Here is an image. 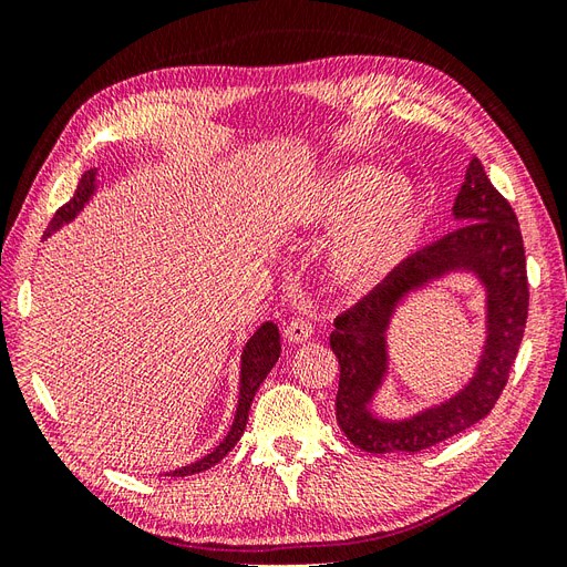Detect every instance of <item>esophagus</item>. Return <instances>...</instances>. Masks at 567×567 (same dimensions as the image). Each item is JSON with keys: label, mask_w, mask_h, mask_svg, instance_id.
<instances>
[{"label": "esophagus", "mask_w": 567, "mask_h": 567, "mask_svg": "<svg viewBox=\"0 0 567 567\" xmlns=\"http://www.w3.org/2000/svg\"><path fill=\"white\" fill-rule=\"evenodd\" d=\"M312 331H315V326H312L310 319L296 317L293 321H288L284 336H286L288 342H296V346H300V342H307L312 338Z\"/></svg>", "instance_id": "obj_1"}]
</instances>
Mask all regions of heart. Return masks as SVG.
I'll return each instance as SVG.
<instances>
[{
	"instance_id": "1",
	"label": "heart",
	"mask_w": 567,
	"mask_h": 567,
	"mask_svg": "<svg viewBox=\"0 0 567 567\" xmlns=\"http://www.w3.org/2000/svg\"><path fill=\"white\" fill-rule=\"evenodd\" d=\"M346 216L331 246V274L342 286L367 288L414 246L423 221L421 192L404 175L385 177L373 165H348L307 188L288 213L298 229H331Z\"/></svg>"
}]
</instances>
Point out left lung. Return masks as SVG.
<instances>
[{
    "label": "left lung",
    "mask_w": 567,
    "mask_h": 567,
    "mask_svg": "<svg viewBox=\"0 0 567 567\" xmlns=\"http://www.w3.org/2000/svg\"><path fill=\"white\" fill-rule=\"evenodd\" d=\"M452 217L456 229L394 267L383 284L336 319L331 350L340 364L336 419L362 452L414 454L485 419L508 381L527 321V269L520 225L473 158ZM450 276H471L486 293V342L472 379L454 395L406 417H381L372 404L389 374L386 331L403 300Z\"/></svg>",
    "instance_id": "obj_1"
}]
</instances>
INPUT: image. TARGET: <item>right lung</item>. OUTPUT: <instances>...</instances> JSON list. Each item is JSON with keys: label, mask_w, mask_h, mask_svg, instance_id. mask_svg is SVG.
<instances>
[{"label": "right lung", "mask_w": 567, "mask_h": 567, "mask_svg": "<svg viewBox=\"0 0 567 567\" xmlns=\"http://www.w3.org/2000/svg\"><path fill=\"white\" fill-rule=\"evenodd\" d=\"M99 175H101V167H92L82 175L73 198L68 200L63 208H59L54 219L49 221L44 238H49L51 234L59 231L63 225H68V221H73L84 210V205H87L96 196ZM279 354H281V338H279L277 323L265 321V323L257 326V331L246 340V346L241 350V371H238V404H236V414H234L229 433L225 435V440H221L210 454H205L203 458H198L194 463H186V466H182V468L169 471L167 475L184 477V475L203 473V471L213 468L215 463H219L234 450V444L246 431L248 411H250L255 392L267 379V373L271 371V367L279 362Z\"/></svg>", "instance_id": "add662e5"}]
</instances>
